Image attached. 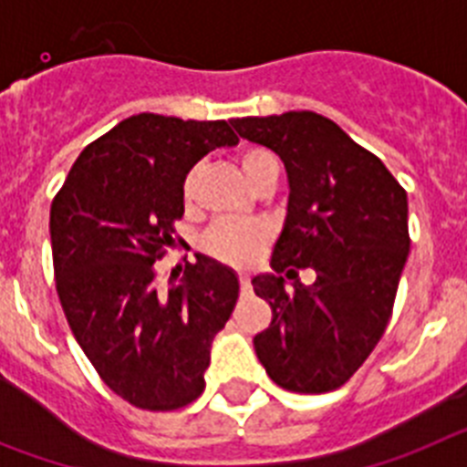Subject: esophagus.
Masks as SVG:
<instances>
[{
    "label": "esophagus",
    "mask_w": 467,
    "mask_h": 467,
    "mask_svg": "<svg viewBox=\"0 0 467 467\" xmlns=\"http://www.w3.org/2000/svg\"><path fill=\"white\" fill-rule=\"evenodd\" d=\"M239 286H242V294H249L251 291V282L246 275H239Z\"/></svg>",
    "instance_id": "obj_1"
}]
</instances>
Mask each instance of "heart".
<instances>
[{
    "mask_svg": "<svg viewBox=\"0 0 467 467\" xmlns=\"http://www.w3.org/2000/svg\"><path fill=\"white\" fill-rule=\"evenodd\" d=\"M242 173L249 181V185L256 181L261 173L270 171V169H279L277 157L265 148H246L242 152ZM194 183L197 176L190 171L183 181V200L192 202L194 197ZM267 244V230L261 223L251 221H218L209 233L202 239V246L209 256L218 258V261L228 263V265L244 267L251 265L261 256V251Z\"/></svg>",
    "mask_w": 467,
    "mask_h": 467,
    "instance_id": "1",
    "label": "heart"
}]
</instances>
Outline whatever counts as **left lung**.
Masks as SVG:
<instances>
[{
  "instance_id": "1",
  "label": "left lung",
  "mask_w": 467,
  "mask_h": 467,
  "mask_svg": "<svg viewBox=\"0 0 467 467\" xmlns=\"http://www.w3.org/2000/svg\"><path fill=\"white\" fill-rule=\"evenodd\" d=\"M230 124L279 155L289 178L273 273L251 279L273 307L270 327L254 338L256 355L284 390H336L371 355L392 315L411 244L407 192L379 157L317 112ZM298 266L318 273L315 285L293 278Z\"/></svg>"
}]
</instances>
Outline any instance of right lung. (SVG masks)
I'll return each mask as SVG.
<instances>
[{
  "instance_id": "1",
  "label": "right lung",
  "mask_w": 467,
  "mask_h": 467,
  "mask_svg": "<svg viewBox=\"0 0 467 467\" xmlns=\"http://www.w3.org/2000/svg\"><path fill=\"white\" fill-rule=\"evenodd\" d=\"M228 121L133 115L77 157L51 204L56 291L77 343L129 404L173 411L204 390L213 336L239 296L233 267L197 254L161 289L155 261L183 218V181Z\"/></svg>"
}]
</instances>
